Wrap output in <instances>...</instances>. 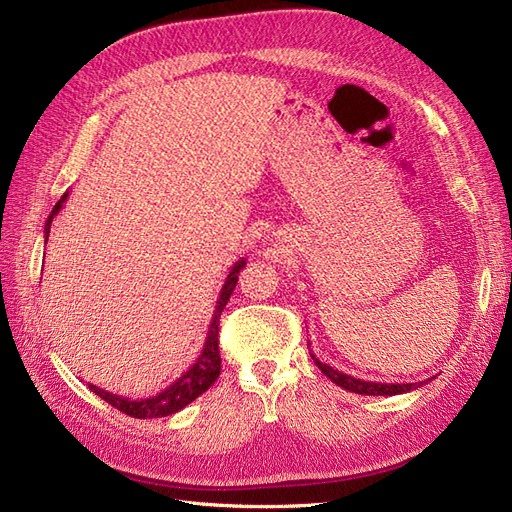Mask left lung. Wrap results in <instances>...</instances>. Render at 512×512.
Here are the masks:
<instances>
[{
	"instance_id": "left-lung-1",
	"label": "left lung",
	"mask_w": 512,
	"mask_h": 512,
	"mask_svg": "<svg viewBox=\"0 0 512 512\" xmlns=\"http://www.w3.org/2000/svg\"><path fill=\"white\" fill-rule=\"evenodd\" d=\"M309 348V344H307ZM312 354V352H309ZM314 363L318 365V369L322 371L324 376H327L331 382H335L337 386H342V389L350 391V393H359V395H399V393H408L412 389H418V386H423V382H408V384H386V382H367V380H359L354 376L342 374V371L333 369L327 363H320L316 356L312 354Z\"/></svg>"
}]
</instances>
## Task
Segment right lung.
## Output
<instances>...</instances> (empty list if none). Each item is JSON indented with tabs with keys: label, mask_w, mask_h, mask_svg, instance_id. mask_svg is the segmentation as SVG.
Masks as SVG:
<instances>
[{
	"label": "right lung",
	"mask_w": 512,
	"mask_h": 512,
	"mask_svg": "<svg viewBox=\"0 0 512 512\" xmlns=\"http://www.w3.org/2000/svg\"><path fill=\"white\" fill-rule=\"evenodd\" d=\"M68 198V192L57 200V205L53 207L49 220L44 224V241H49V232H51V222L55 215L59 213V209L64 207ZM245 267V260H237L232 265L230 273L226 275V282L220 290V299L218 305H215V312L211 316L209 322V331L205 337V346L200 350L198 359L192 363V367L188 371H183V376L177 378L173 384H168L164 391L145 397V399H132V397H121V395H113L96 384H87L89 391H94L98 397H102L106 404H111L113 408L121 410L123 414L134 416V418H160V416H168L175 414L179 410H183L196 397L203 395L209 386L218 380L220 369H222V359H220V346H218V333H220V316L224 312V307L230 299L232 290L237 286L239 280V271Z\"/></svg>",
	"instance_id": "1"
}]
</instances>
